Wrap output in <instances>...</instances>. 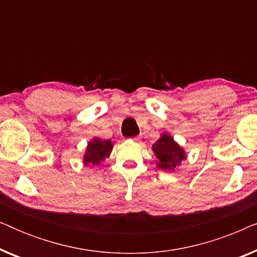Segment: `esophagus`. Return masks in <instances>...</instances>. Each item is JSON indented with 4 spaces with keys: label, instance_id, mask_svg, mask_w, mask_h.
<instances>
[{
    "label": "esophagus",
    "instance_id": "1",
    "mask_svg": "<svg viewBox=\"0 0 257 257\" xmlns=\"http://www.w3.org/2000/svg\"><path fill=\"white\" fill-rule=\"evenodd\" d=\"M133 142H139L140 140V137H135V138H132Z\"/></svg>",
    "mask_w": 257,
    "mask_h": 257
}]
</instances>
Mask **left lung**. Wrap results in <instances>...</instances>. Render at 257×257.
<instances>
[{
    "mask_svg": "<svg viewBox=\"0 0 257 257\" xmlns=\"http://www.w3.org/2000/svg\"><path fill=\"white\" fill-rule=\"evenodd\" d=\"M152 150L158 158V167L161 170H174L178 165H180L181 160L185 159V152L171 136L167 133L161 135L156 144H153Z\"/></svg>",
    "mask_w": 257,
    "mask_h": 257,
    "instance_id": "8db88e82",
    "label": "left lung"
}]
</instances>
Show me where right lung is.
<instances>
[{"label": "right lung", "instance_id": "obj_1", "mask_svg": "<svg viewBox=\"0 0 257 257\" xmlns=\"http://www.w3.org/2000/svg\"><path fill=\"white\" fill-rule=\"evenodd\" d=\"M112 145L111 140H103L100 138H94L92 142L89 143L86 149V153L84 156V164L98 165L100 161H104L110 156Z\"/></svg>", "mask_w": 257, "mask_h": 257}]
</instances>
